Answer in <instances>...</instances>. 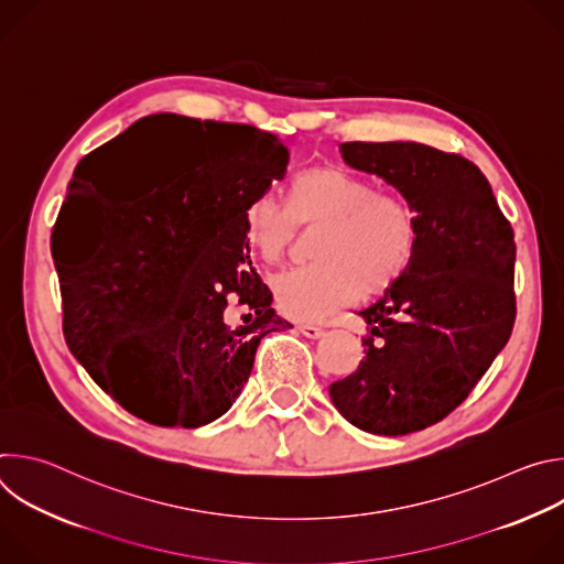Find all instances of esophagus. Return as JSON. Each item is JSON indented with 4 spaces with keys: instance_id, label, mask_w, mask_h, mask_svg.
Wrapping results in <instances>:
<instances>
[{
    "instance_id": "34e87169",
    "label": "esophagus",
    "mask_w": 564,
    "mask_h": 564,
    "mask_svg": "<svg viewBox=\"0 0 564 564\" xmlns=\"http://www.w3.org/2000/svg\"><path fill=\"white\" fill-rule=\"evenodd\" d=\"M296 330H299L303 337H307V339H321V337H324V328L310 326V324H299Z\"/></svg>"
}]
</instances>
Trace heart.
<instances>
[{"instance_id":"heart-1","label":"heart","mask_w":564,"mask_h":564,"mask_svg":"<svg viewBox=\"0 0 564 564\" xmlns=\"http://www.w3.org/2000/svg\"><path fill=\"white\" fill-rule=\"evenodd\" d=\"M288 205L274 194L254 196L243 214L248 246L268 263L279 261L296 236V223L321 227L312 265L272 276L281 314L310 324L377 294L406 272L417 246L413 207L339 167H314L290 183Z\"/></svg>"}]
</instances>
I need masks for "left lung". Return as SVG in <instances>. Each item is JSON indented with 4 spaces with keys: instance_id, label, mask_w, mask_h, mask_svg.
I'll return each mask as SVG.
<instances>
[{
    "instance_id": "obj_1",
    "label": "left lung",
    "mask_w": 564,
    "mask_h": 564,
    "mask_svg": "<svg viewBox=\"0 0 564 564\" xmlns=\"http://www.w3.org/2000/svg\"><path fill=\"white\" fill-rule=\"evenodd\" d=\"M352 170L413 207L417 246L359 316L366 357L330 386L335 409L372 435H409L455 411L507 346L516 321V238L470 160L420 142H344Z\"/></svg>"
}]
</instances>
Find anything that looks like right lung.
<instances>
[{"mask_svg":"<svg viewBox=\"0 0 564 564\" xmlns=\"http://www.w3.org/2000/svg\"><path fill=\"white\" fill-rule=\"evenodd\" d=\"M141 163L104 176L113 154ZM288 147L250 124L155 113L79 160L64 214L100 216L55 268L64 337L91 379L131 415L198 429L225 415L250 379L261 339L292 328L252 268L243 214L281 181ZM249 307L224 321L226 296Z\"/></svg>","mask_w":564,"mask_h":564,"instance_id":"add662e5","label":"right lung"}]
</instances>
